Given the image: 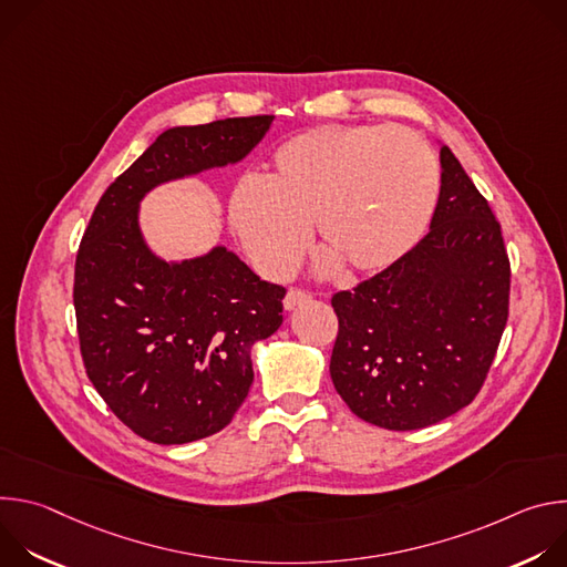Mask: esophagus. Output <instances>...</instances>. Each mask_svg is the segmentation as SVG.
<instances>
[{"label": "esophagus", "instance_id": "obj_1", "mask_svg": "<svg viewBox=\"0 0 567 567\" xmlns=\"http://www.w3.org/2000/svg\"><path fill=\"white\" fill-rule=\"evenodd\" d=\"M309 298H311V293H309L307 289L291 287V289L287 291V296H285V309H293V307H298L300 302H305V300H309Z\"/></svg>", "mask_w": 567, "mask_h": 567}]
</instances>
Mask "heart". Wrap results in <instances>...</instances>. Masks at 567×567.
<instances>
[{
    "label": "heart",
    "mask_w": 567,
    "mask_h": 567,
    "mask_svg": "<svg viewBox=\"0 0 567 567\" xmlns=\"http://www.w3.org/2000/svg\"><path fill=\"white\" fill-rule=\"evenodd\" d=\"M431 145L406 127L326 125L285 141L260 182H241L230 221L267 278L289 276L309 245L352 271H379L409 254L437 202Z\"/></svg>",
    "instance_id": "obj_1"
}]
</instances>
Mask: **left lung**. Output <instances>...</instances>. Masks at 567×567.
I'll list each match as a JSON object with an SVG mask.
<instances>
[{
    "label": "left lung",
    "mask_w": 567,
    "mask_h": 567,
    "mask_svg": "<svg viewBox=\"0 0 567 567\" xmlns=\"http://www.w3.org/2000/svg\"><path fill=\"white\" fill-rule=\"evenodd\" d=\"M431 230L396 262L337 291L330 374L350 411L417 431L475 399L498 352L512 265L503 228L449 145Z\"/></svg>",
    "instance_id": "8db88e82"
}]
</instances>
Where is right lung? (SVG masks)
Instances as JSON below:
<instances>
[{
  "label": "right lung",
  "instance_id": "1",
  "mask_svg": "<svg viewBox=\"0 0 567 567\" xmlns=\"http://www.w3.org/2000/svg\"><path fill=\"white\" fill-rule=\"evenodd\" d=\"M274 116L161 134L99 199L80 239L73 307L85 372L112 413L154 444H186L230 424L254 383L251 346L282 322L285 287L224 247L182 265L143 245L141 197L247 156Z\"/></svg>",
  "mask_w": 567,
  "mask_h": 567
}]
</instances>
